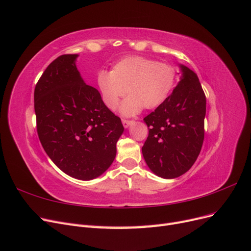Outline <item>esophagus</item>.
I'll return each instance as SVG.
<instances>
[{
  "label": "esophagus",
  "mask_w": 251,
  "mask_h": 251,
  "mask_svg": "<svg viewBox=\"0 0 251 251\" xmlns=\"http://www.w3.org/2000/svg\"><path fill=\"white\" fill-rule=\"evenodd\" d=\"M121 121H123V125H124V126H125V127H127L128 126H130V125L132 124V120H127V119H123V120H121Z\"/></svg>",
  "instance_id": "1"
}]
</instances>
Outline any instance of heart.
Returning a JSON list of instances; mask_svg holds the SVG:
<instances>
[{
    "mask_svg": "<svg viewBox=\"0 0 251 251\" xmlns=\"http://www.w3.org/2000/svg\"><path fill=\"white\" fill-rule=\"evenodd\" d=\"M176 69L144 56H126L114 64L110 72H98L96 81L105 107L114 110L119 100L130 94L120 105V113L132 116L143 107H159L169 96L176 82Z\"/></svg>",
    "mask_w": 251,
    "mask_h": 251,
    "instance_id": "b5f03b06",
    "label": "heart"
}]
</instances>
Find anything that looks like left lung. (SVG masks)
Returning a JSON list of instances; mask_svg holds the SVG:
<instances>
[{"label": "left lung", "mask_w": 251, "mask_h": 251, "mask_svg": "<svg viewBox=\"0 0 251 251\" xmlns=\"http://www.w3.org/2000/svg\"><path fill=\"white\" fill-rule=\"evenodd\" d=\"M180 68L181 80L172 95L143 118L149 127L143 158L151 172L165 179L191 169L204 140L206 97L197 74L183 65Z\"/></svg>", "instance_id": "left-lung-1"}]
</instances>
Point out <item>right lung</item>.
<instances>
[{"label":"right lung","mask_w":251,"mask_h":251,"mask_svg":"<svg viewBox=\"0 0 251 251\" xmlns=\"http://www.w3.org/2000/svg\"><path fill=\"white\" fill-rule=\"evenodd\" d=\"M77 54H64L46 68L34 89L40 141L59 170L79 180L107 171L124 133L121 120L98 91L82 80Z\"/></svg>","instance_id":"obj_1"}]
</instances>
